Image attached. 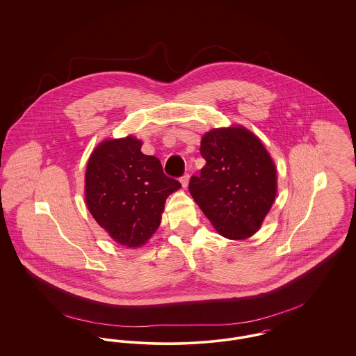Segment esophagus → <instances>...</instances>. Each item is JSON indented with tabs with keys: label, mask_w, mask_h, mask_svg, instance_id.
Returning a JSON list of instances; mask_svg holds the SVG:
<instances>
[{
	"label": "esophagus",
	"mask_w": 356,
	"mask_h": 356,
	"mask_svg": "<svg viewBox=\"0 0 356 356\" xmlns=\"http://www.w3.org/2000/svg\"><path fill=\"white\" fill-rule=\"evenodd\" d=\"M180 183H181L183 188H186L188 184H189V175H184V176L180 179Z\"/></svg>",
	"instance_id": "1"
}]
</instances>
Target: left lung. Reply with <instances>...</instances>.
Wrapping results in <instances>:
<instances>
[{
	"label": "left lung",
	"instance_id": "1",
	"mask_svg": "<svg viewBox=\"0 0 356 356\" xmlns=\"http://www.w3.org/2000/svg\"><path fill=\"white\" fill-rule=\"evenodd\" d=\"M205 165L189 192L218 234L229 240L254 235L277 195V175L261 140L237 124L202 137Z\"/></svg>",
	"mask_w": 356,
	"mask_h": 356
}]
</instances>
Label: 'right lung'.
<instances>
[{
	"instance_id": "add662e5",
	"label": "right lung",
	"mask_w": 356,
	"mask_h": 356,
	"mask_svg": "<svg viewBox=\"0 0 356 356\" xmlns=\"http://www.w3.org/2000/svg\"><path fill=\"white\" fill-rule=\"evenodd\" d=\"M135 136L105 138L85 170V203L97 224L120 245L140 248L161 222L165 200L181 184L165 176L154 156L141 152Z\"/></svg>"
}]
</instances>
